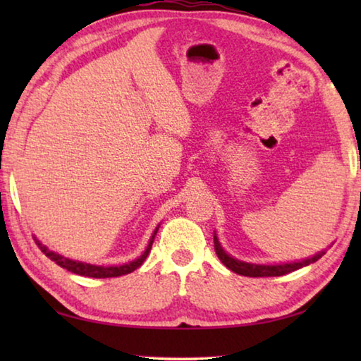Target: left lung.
Wrapping results in <instances>:
<instances>
[{
    "label": "left lung",
    "mask_w": 361,
    "mask_h": 361,
    "mask_svg": "<svg viewBox=\"0 0 361 361\" xmlns=\"http://www.w3.org/2000/svg\"><path fill=\"white\" fill-rule=\"evenodd\" d=\"M215 252L218 255V258L221 259L223 264L231 269L232 272L240 274V276H247V277H279V276H285V274H290L296 269H301L304 266L310 264V262L319 261L325 252H320L319 255H315L314 258L299 261V262H290V264H276V266H259V264H250V262H243L239 259L231 258V256L224 252L219 245V242L215 235Z\"/></svg>",
    "instance_id": "1"
}]
</instances>
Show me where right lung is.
<instances>
[{"label": "right lung", "instance_id": "obj_1", "mask_svg": "<svg viewBox=\"0 0 361 361\" xmlns=\"http://www.w3.org/2000/svg\"><path fill=\"white\" fill-rule=\"evenodd\" d=\"M157 229L154 231V234H152L151 240H149V245L146 247L145 253L140 256L138 259L129 262V264H124V266H92V264H85V262H79V261H71L68 258H63V256H60L57 253L51 252V250H47L42 243H39V240H36V245L39 247V250L42 253H44L49 259L51 261H56L60 267L66 269V271H70L73 274H78V276H85V277H94V279H108V277H119V276H126V274H130L138 269L140 266L143 264V261L148 258V255L151 252V247H152V242H154V235H156Z\"/></svg>", "mask_w": 361, "mask_h": 361}]
</instances>
